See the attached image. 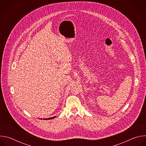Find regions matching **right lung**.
Wrapping results in <instances>:
<instances>
[{
	"instance_id": "1",
	"label": "right lung",
	"mask_w": 146,
	"mask_h": 146,
	"mask_svg": "<svg viewBox=\"0 0 146 146\" xmlns=\"http://www.w3.org/2000/svg\"><path fill=\"white\" fill-rule=\"evenodd\" d=\"M55 117H56V116L53 117H51V118H44V119H52V118H54Z\"/></svg>"
}]
</instances>
